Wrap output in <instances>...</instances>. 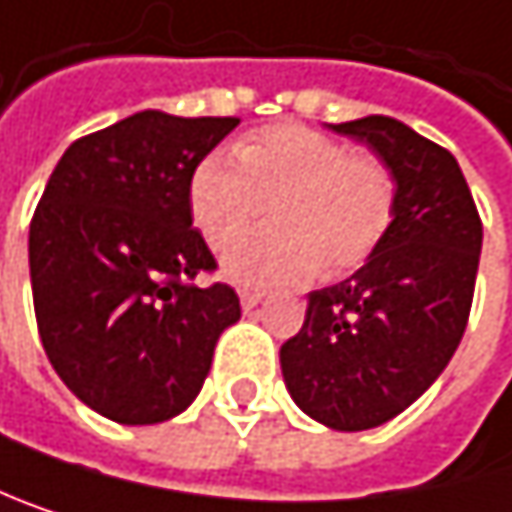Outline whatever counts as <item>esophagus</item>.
Here are the masks:
<instances>
[{"label":"esophagus","mask_w":512,"mask_h":512,"mask_svg":"<svg viewBox=\"0 0 512 512\" xmlns=\"http://www.w3.org/2000/svg\"><path fill=\"white\" fill-rule=\"evenodd\" d=\"M262 298H265V292H259V289H241V307L244 310H253Z\"/></svg>","instance_id":"1"}]
</instances>
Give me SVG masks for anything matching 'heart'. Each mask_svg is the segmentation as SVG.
<instances>
[{
  "label": "heart",
  "mask_w": 512,
  "mask_h": 512,
  "mask_svg": "<svg viewBox=\"0 0 512 512\" xmlns=\"http://www.w3.org/2000/svg\"><path fill=\"white\" fill-rule=\"evenodd\" d=\"M235 157L205 154L187 181V208L208 244L223 247L265 208L274 226L235 241L223 268L238 283H283L364 268L396 220V178L376 154L349 151L304 125L247 136Z\"/></svg>",
  "instance_id": "obj_1"
}]
</instances>
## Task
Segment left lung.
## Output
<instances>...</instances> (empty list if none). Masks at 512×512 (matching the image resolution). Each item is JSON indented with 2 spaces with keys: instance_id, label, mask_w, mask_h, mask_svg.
I'll list each match as a JSON object with an SVG mask.
<instances>
[{
  "instance_id": "8db88e82",
  "label": "left lung",
  "mask_w": 512,
  "mask_h": 512,
  "mask_svg": "<svg viewBox=\"0 0 512 512\" xmlns=\"http://www.w3.org/2000/svg\"><path fill=\"white\" fill-rule=\"evenodd\" d=\"M364 139L396 178V220L349 280L310 292L280 349L292 399L340 432L402 414L453 358L474 301L483 223L456 157L390 116L331 125Z\"/></svg>"
}]
</instances>
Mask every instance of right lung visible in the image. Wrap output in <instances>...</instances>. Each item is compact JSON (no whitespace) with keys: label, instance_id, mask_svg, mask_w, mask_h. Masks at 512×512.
<instances>
[{"label":"right lung","instance_id":"1","mask_svg":"<svg viewBox=\"0 0 512 512\" xmlns=\"http://www.w3.org/2000/svg\"><path fill=\"white\" fill-rule=\"evenodd\" d=\"M241 119L128 116L71 142L29 226L44 352L89 408L116 423L184 411L214 343L241 316L187 208L193 166Z\"/></svg>","mask_w":512,"mask_h":512}]
</instances>
